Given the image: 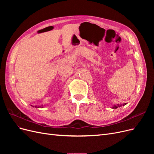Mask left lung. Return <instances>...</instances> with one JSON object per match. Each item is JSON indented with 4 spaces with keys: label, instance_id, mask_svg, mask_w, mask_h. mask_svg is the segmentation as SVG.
Instances as JSON below:
<instances>
[{
    "label": "left lung",
    "instance_id": "8db88e82",
    "mask_svg": "<svg viewBox=\"0 0 154 154\" xmlns=\"http://www.w3.org/2000/svg\"><path fill=\"white\" fill-rule=\"evenodd\" d=\"M127 103H123V104H118V105H114L113 107H112V109H118V107H120V106H124V105H125Z\"/></svg>",
    "mask_w": 154,
    "mask_h": 154
}]
</instances>
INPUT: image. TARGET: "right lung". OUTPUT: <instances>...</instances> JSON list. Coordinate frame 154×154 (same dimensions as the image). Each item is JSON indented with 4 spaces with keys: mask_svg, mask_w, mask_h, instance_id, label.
Masks as SVG:
<instances>
[{
    "mask_svg": "<svg viewBox=\"0 0 154 154\" xmlns=\"http://www.w3.org/2000/svg\"><path fill=\"white\" fill-rule=\"evenodd\" d=\"M31 106H32V105H31ZM35 107H37V106H35Z\"/></svg>",
    "mask_w": 154,
    "mask_h": 154,
    "instance_id": "add662e5",
    "label": "right lung"
}]
</instances>
